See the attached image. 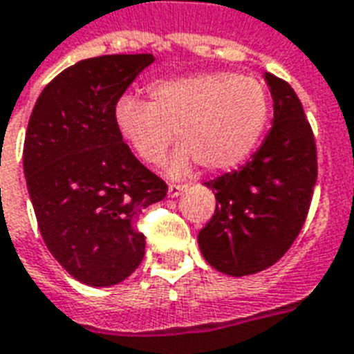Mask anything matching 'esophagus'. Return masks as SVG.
I'll list each match as a JSON object with an SVG mask.
<instances>
[{
    "label": "esophagus",
    "instance_id": "obj_1",
    "mask_svg": "<svg viewBox=\"0 0 354 354\" xmlns=\"http://www.w3.org/2000/svg\"><path fill=\"white\" fill-rule=\"evenodd\" d=\"M183 190H186V185H169L168 186V196L177 197L183 194Z\"/></svg>",
    "mask_w": 354,
    "mask_h": 354
}]
</instances>
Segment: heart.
I'll use <instances>...</instances> for the list:
<instances>
[{
    "instance_id": "heart-1",
    "label": "heart",
    "mask_w": 354,
    "mask_h": 354,
    "mask_svg": "<svg viewBox=\"0 0 354 354\" xmlns=\"http://www.w3.org/2000/svg\"><path fill=\"white\" fill-rule=\"evenodd\" d=\"M149 101L125 95L114 106L122 138L144 162H160L174 140L183 146L169 171L183 174L197 160L208 171L236 168L259 146L270 122V95L259 79L232 72H201L160 79Z\"/></svg>"
}]
</instances>
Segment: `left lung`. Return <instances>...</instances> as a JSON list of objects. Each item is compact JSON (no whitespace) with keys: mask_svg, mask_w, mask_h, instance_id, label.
Returning <instances> with one entry per match:
<instances>
[{"mask_svg":"<svg viewBox=\"0 0 354 354\" xmlns=\"http://www.w3.org/2000/svg\"><path fill=\"white\" fill-rule=\"evenodd\" d=\"M273 123L245 166L205 183L214 192L212 220L197 234L203 259L231 277L253 275L286 253L305 223L317 179L316 142L299 97L264 73Z\"/></svg>","mask_w":354,"mask_h":354,"instance_id":"1","label":"left lung"}]
</instances>
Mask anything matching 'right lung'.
I'll return each instance as SVG.
<instances>
[{
    "instance_id": "1",
    "label": "right lung",
    "mask_w": 354,
    "mask_h": 354,
    "mask_svg": "<svg viewBox=\"0 0 354 354\" xmlns=\"http://www.w3.org/2000/svg\"><path fill=\"white\" fill-rule=\"evenodd\" d=\"M155 62L151 53L103 55L66 68L38 95L24 174L38 229L57 262L88 286L125 281L146 253L142 210L168 186L134 157L114 106Z\"/></svg>"
}]
</instances>
